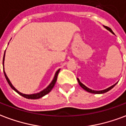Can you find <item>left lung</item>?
I'll return each instance as SVG.
<instances>
[{
	"instance_id": "8db88e82",
	"label": "left lung",
	"mask_w": 126,
	"mask_h": 126,
	"mask_svg": "<svg viewBox=\"0 0 126 126\" xmlns=\"http://www.w3.org/2000/svg\"><path fill=\"white\" fill-rule=\"evenodd\" d=\"M104 27L107 30H108L109 31H110L112 33H113V32L112 31V30H111L110 28H109V27H107V26H104ZM78 79V83H79V86H81V87L84 89V90H85L86 91H87V92H88V93H93V94H103V93H107V92H108L109 90H110L111 89H112L115 86V85L117 84V82L116 84H113V86H111V87H109L108 88H107V89H105V90H99V91H96V90H91V89H90V88H87L85 85H84L83 84H82V82H80L79 81V79H78V78H77Z\"/></svg>"
}]
</instances>
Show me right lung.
<instances>
[{
  "instance_id": "1",
  "label": "right lung",
  "mask_w": 126,
  "mask_h": 126,
  "mask_svg": "<svg viewBox=\"0 0 126 126\" xmlns=\"http://www.w3.org/2000/svg\"><path fill=\"white\" fill-rule=\"evenodd\" d=\"M4 55H5V52H4V57H3V61H2V64H3V71H4V76H5V78L7 79V82L9 83V86L11 87L12 89L15 90V92H17V93L19 94H20L21 96H22L23 97L26 98H28V99H38V98H42V96H44L46 94H47L48 93H49L51 90L52 89V88L54 87V86H55V83L57 82V76H58V74H59V72L60 71V69H58L57 72H56V74L55 75V77H54V78L52 79V81L51 82V83L48 86H47L44 90H43L41 92H40L38 93H36V94H23V93H21L20 92H19L16 88H15L12 85V84L10 82L9 79L8 78V77L7 76V75L5 74V72H4Z\"/></svg>"
}]
</instances>
